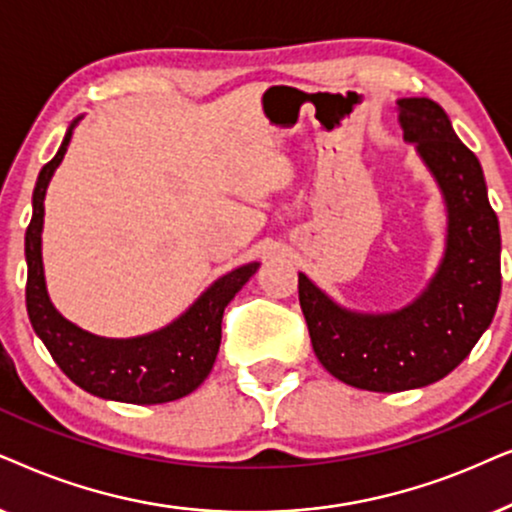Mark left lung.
<instances>
[{"instance_id":"left-lung-1","label":"left lung","mask_w":512,"mask_h":512,"mask_svg":"<svg viewBox=\"0 0 512 512\" xmlns=\"http://www.w3.org/2000/svg\"><path fill=\"white\" fill-rule=\"evenodd\" d=\"M398 121L447 201V252L428 290L405 309L367 316L339 309L299 274V304L320 365L344 384L377 393L447 377L492 323L501 295L499 220L478 156L456 138L438 102L398 100Z\"/></svg>"}]
</instances>
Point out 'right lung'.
Listing matches in <instances>:
<instances>
[{"label": "right lung", "instance_id": "add662e5", "mask_svg": "<svg viewBox=\"0 0 512 512\" xmlns=\"http://www.w3.org/2000/svg\"><path fill=\"white\" fill-rule=\"evenodd\" d=\"M74 124L58 154L39 170L32 194V220L25 231L27 316L51 358L74 384L98 398L133 405H159L185 398L203 384L220 351L227 304L257 271V262L222 276L203 292L185 316L147 337L102 339L72 325L53 309L42 267L44 194L70 145Z\"/></svg>", "mask_w": 512, "mask_h": 512}]
</instances>
